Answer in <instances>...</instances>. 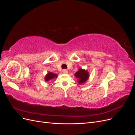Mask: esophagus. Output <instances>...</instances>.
<instances>
[{"mask_svg":"<svg viewBox=\"0 0 135 135\" xmlns=\"http://www.w3.org/2000/svg\"><path fill=\"white\" fill-rule=\"evenodd\" d=\"M62 73H64V74H68V73H69V71H68V70H66V69H64V70H62Z\"/></svg>","mask_w":135,"mask_h":135,"instance_id":"esophagus-1","label":"esophagus"}]
</instances>
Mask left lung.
I'll use <instances>...</instances> for the list:
<instances>
[{
  "label": "left lung",
  "mask_w": 135,
  "mask_h": 135,
  "mask_svg": "<svg viewBox=\"0 0 135 135\" xmlns=\"http://www.w3.org/2000/svg\"><path fill=\"white\" fill-rule=\"evenodd\" d=\"M74 76L78 79V83L80 84H83L89 79V72L85 69H79L75 74Z\"/></svg>",
  "instance_id": "1"
}]
</instances>
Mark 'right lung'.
<instances>
[{
    "label": "right lung",
    "mask_w": 135,
    "mask_h": 135,
    "mask_svg": "<svg viewBox=\"0 0 135 135\" xmlns=\"http://www.w3.org/2000/svg\"><path fill=\"white\" fill-rule=\"evenodd\" d=\"M58 76V75L57 74H54L52 72L49 71L44 77V80L46 81H48L54 78H57Z\"/></svg>",
    "instance_id": "add662e5"
}]
</instances>
